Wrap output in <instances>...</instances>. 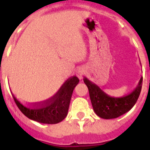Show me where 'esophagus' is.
I'll use <instances>...</instances> for the list:
<instances>
[{
  "label": "esophagus",
  "mask_w": 150,
  "mask_h": 150,
  "mask_svg": "<svg viewBox=\"0 0 150 150\" xmlns=\"http://www.w3.org/2000/svg\"><path fill=\"white\" fill-rule=\"evenodd\" d=\"M86 73V70L83 67H79V69H77L76 71V76H78L79 79H81L83 78V76L84 75V74Z\"/></svg>",
  "instance_id": "esophagus-1"
}]
</instances>
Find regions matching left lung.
<instances>
[{"label":"left lung","instance_id":"1","mask_svg":"<svg viewBox=\"0 0 150 150\" xmlns=\"http://www.w3.org/2000/svg\"><path fill=\"white\" fill-rule=\"evenodd\" d=\"M83 81L88 88L95 113L102 119L110 120L125 114L134 106L142 88L143 77L140 78L137 86L131 93L120 98L110 96L86 77H84Z\"/></svg>","mask_w":150,"mask_h":150}]
</instances>
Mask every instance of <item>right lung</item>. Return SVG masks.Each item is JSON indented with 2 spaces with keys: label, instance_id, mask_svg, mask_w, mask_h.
Segmentation results:
<instances>
[{
  "label": "right lung",
  "instance_id": "right-lung-1",
  "mask_svg": "<svg viewBox=\"0 0 150 150\" xmlns=\"http://www.w3.org/2000/svg\"><path fill=\"white\" fill-rule=\"evenodd\" d=\"M79 81L75 76L69 78L55 95L40 104L26 106L12 95L18 109L28 119L43 124H57L67 116L73 91Z\"/></svg>",
  "mask_w": 150,
  "mask_h": 150
}]
</instances>
